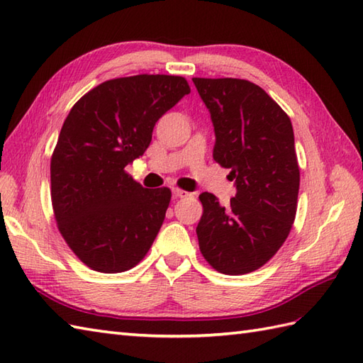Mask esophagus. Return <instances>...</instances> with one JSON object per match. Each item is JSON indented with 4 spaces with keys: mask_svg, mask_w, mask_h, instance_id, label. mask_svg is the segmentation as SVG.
Returning a JSON list of instances; mask_svg holds the SVG:
<instances>
[{
    "mask_svg": "<svg viewBox=\"0 0 363 363\" xmlns=\"http://www.w3.org/2000/svg\"><path fill=\"white\" fill-rule=\"evenodd\" d=\"M173 195H174L176 198H187V196H190L189 191L181 190V189H173Z\"/></svg>",
    "mask_w": 363,
    "mask_h": 363,
    "instance_id": "34e87169",
    "label": "esophagus"
}]
</instances>
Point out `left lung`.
I'll return each mask as SVG.
<instances>
[{
	"instance_id": "left-lung-1",
	"label": "left lung",
	"mask_w": 363,
	"mask_h": 363,
	"mask_svg": "<svg viewBox=\"0 0 363 363\" xmlns=\"http://www.w3.org/2000/svg\"><path fill=\"white\" fill-rule=\"evenodd\" d=\"M215 130L213 159L230 168L237 194L228 207L199 195L196 226L204 259L223 274L265 265L295 221L299 167L289 115L264 89L245 79L194 78Z\"/></svg>"
}]
</instances>
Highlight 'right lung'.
Instances as JSON below:
<instances>
[{
    "instance_id": "right-lung-1",
    "label": "right lung",
    "mask_w": 363,
    "mask_h": 363,
    "mask_svg": "<svg viewBox=\"0 0 363 363\" xmlns=\"http://www.w3.org/2000/svg\"><path fill=\"white\" fill-rule=\"evenodd\" d=\"M190 94L181 76L137 74L91 89L64 121L51 157V201L67 245L99 273L150 251L172 191L145 189L125 168L143 156L157 120Z\"/></svg>"
}]
</instances>
